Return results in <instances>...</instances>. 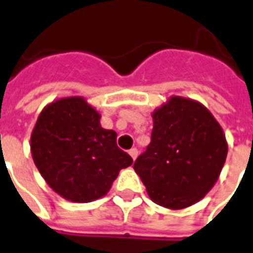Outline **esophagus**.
<instances>
[{"label":"esophagus","instance_id":"1","mask_svg":"<svg viewBox=\"0 0 253 253\" xmlns=\"http://www.w3.org/2000/svg\"><path fill=\"white\" fill-rule=\"evenodd\" d=\"M128 154H130V156L131 158H132V160H135V159L138 158V150H136V148H131L130 151H128Z\"/></svg>","mask_w":253,"mask_h":253}]
</instances>
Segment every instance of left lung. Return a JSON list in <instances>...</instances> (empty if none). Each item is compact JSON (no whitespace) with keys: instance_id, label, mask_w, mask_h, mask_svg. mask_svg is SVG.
I'll return each instance as SVG.
<instances>
[{"instance_id":"1","label":"left lung","mask_w":253,"mask_h":253,"mask_svg":"<svg viewBox=\"0 0 253 253\" xmlns=\"http://www.w3.org/2000/svg\"><path fill=\"white\" fill-rule=\"evenodd\" d=\"M151 143L134 163L155 204L184 209L214 186L227 156L223 130L192 99L172 97L155 111Z\"/></svg>"}]
</instances>
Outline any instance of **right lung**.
Instances as JSON below:
<instances>
[{
  "mask_svg": "<svg viewBox=\"0 0 253 253\" xmlns=\"http://www.w3.org/2000/svg\"><path fill=\"white\" fill-rule=\"evenodd\" d=\"M31 154L47 184L80 204L105 196L119 170L132 164L117 146V132L102 128L98 113L80 97L44 107L31 134Z\"/></svg>",
  "mask_w": 253,
  "mask_h": 253,
  "instance_id": "add662e5",
  "label": "right lung"
}]
</instances>
